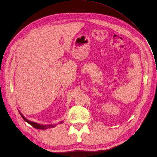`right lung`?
Masks as SVG:
<instances>
[{"label":"right lung","mask_w":157,"mask_h":157,"mask_svg":"<svg viewBox=\"0 0 157 157\" xmlns=\"http://www.w3.org/2000/svg\"><path fill=\"white\" fill-rule=\"evenodd\" d=\"M21 116L22 117V118L24 119V121L25 122H26L27 123H29L30 125H31L32 126H33L34 128H37V129H46V128H48L49 127H54L55 125H40V124H36L35 122H31L30 121H29V120H27L26 118L24 117V116H23V115L21 113H20ZM62 123V122H60V124Z\"/></svg>","instance_id":"add662e5"}]
</instances>
